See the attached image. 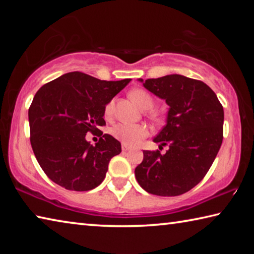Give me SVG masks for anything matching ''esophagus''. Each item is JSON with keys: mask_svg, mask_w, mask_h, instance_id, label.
<instances>
[{"mask_svg": "<svg viewBox=\"0 0 254 254\" xmlns=\"http://www.w3.org/2000/svg\"><path fill=\"white\" fill-rule=\"evenodd\" d=\"M122 150L123 151H128V150H131V147H128L127 144H122Z\"/></svg>", "mask_w": 254, "mask_h": 254, "instance_id": "1", "label": "esophagus"}]
</instances>
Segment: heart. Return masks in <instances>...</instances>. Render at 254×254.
Listing matches in <instances>:
<instances>
[{
	"label": "heart",
	"instance_id": "obj_1",
	"mask_svg": "<svg viewBox=\"0 0 254 254\" xmlns=\"http://www.w3.org/2000/svg\"><path fill=\"white\" fill-rule=\"evenodd\" d=\"M131 100L139 105L142 110L151 109L153 105V98L144 89H133L128 94ZM113 102H110L105 107V114L110 115L113 112ZM112 134L118 140L121 141L123 144L136 145L149 134V128L144 124H128L119 123L112 128Z\"/></svg>",
	"mask_w": 254,
	"mask_h": 254
}]
</instances>
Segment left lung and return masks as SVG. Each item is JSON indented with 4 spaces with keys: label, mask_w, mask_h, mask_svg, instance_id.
<instances>
[{
    "label": "left lung",
    "mask_w": 254,
    "mask_h": 254,
    "mask_svg": "<svg viewBox=\"0 0 254 254\" xmlns=\"http://www.w3.org/2000/svg\"><path fill=\"white\" fill-rule=\"evenodd\" d=\"M139 81L169 106L166 126L153 139L169 149L165 154L159 150L143 151L135 178L150 194H185L205 177L221 148L223 106L209 86L186 76L174 74Z\"/></svg>",
    "instance_id": "1"
}]
</instances>
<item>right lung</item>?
I'll return each mask as SVG.
<instances>
[{
	"instance_id": "right-lung-1",
	"label": "right lung",
	"mask_w": 254,
	"mask_h": 254,
	"mask_svg": "<svg viewBox=\"0 0 254 254\" xmlns=\"http://www.w3.org/2000/svg\"><path fill=\"white\" fill-rule=\"evenodd\" d=\"M131 79L106 81L71 71L37 92L29 109L30 142L45 174L68 190L86 191L104 180L121 143L103 134L93 145L87 132H100L105 107Z\"/></svg>"
}]
</instances>
